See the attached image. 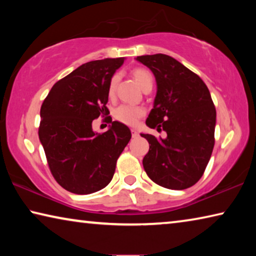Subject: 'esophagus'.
I'll use <instances>...</instances> for the list:
<instances>
[{
	"mask_svg": "<svg viewBox=\"0 0 256 256\" xmlns=\"http://www.w3.org/2000/svg\"><path fill=\"white\" fill-rule=\"evenodd\" d=\"M131 132H132V138H138V133L136 128H132Z\"/></svg>",
	"mask_w": 256,
	"mask_h": 256,
	"instance_id": "obj_1",
	"label": "esophagus"
}]
</instances>
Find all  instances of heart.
I'll return each instance as SVG.
<instances>
[{"mask_svg": "<svg viewBox=\"0 0 256 256\" xmlns=\"http://www.w3.org/2000/svg\"><path fill=\"white\" fill-rule=\"evenodd\" d=\"M133 76L134 79H136V84L141 86L142 90H144L146 86H152V76H151V73L148 70H144V68H136V70L133 71ZM118 81V76H114L110 79V86H108V94H110V96L114 94ZM144 114V108L126 105V104H123V105L118 106L114 110V118L120 120V122L128 125L136 124L138 122V120Z\"/></svg>", "mask_w": 256, "mask_h": 256, "instance_id": "1", "label": "heart"}]
</instances>
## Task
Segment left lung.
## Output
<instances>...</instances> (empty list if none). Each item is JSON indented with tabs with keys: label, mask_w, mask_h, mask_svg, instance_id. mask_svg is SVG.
Here are the masks:
<instances>
[{
	"label": "left lung",
	"mask_w": 256,
	"mask_h": 256,
	"mask_svg": "<svg viewBox=\"0 0 256 256\" xmlns=\"http://www.w3.org/2000/svg\"><path fill=\"white\" fill-rule=\"evenodd\" d=\"M149 68L157 92L146 126L167 136L141 133L149 142L144 168L156 184L184 190L201 178L214 146L216 108L204 82L178 60L164 54L136 58Z\"/></svg>",
	"instance_id": "8db88e82"
}]
</instances>
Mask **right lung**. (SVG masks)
I'll return each mask as SVG.
<instances>
[{
  "label": "right lung",
  "instance_id": "add662e5",
  "mask_svg": "<svg viewBox=\"0 0 256 256\" xmlns=\"http://www.w3.org/2000/svg\"><path fill=\"white\" fill-rule=\"evenodd\" d=\"M124 60L82 64L56 82L42 102L40 144L54 178L68 192L90 194L110 184L131 140L130 128L118 120L102 134L92 130V120L108 112V86Z\"/></svg>",
  "mask_w": 256,
  "mask_h": 256
}]
</instances>
